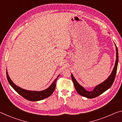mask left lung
Wrapping results in <instances>:
<instances>
[{"label":"left lung","instance_id":"obj_1","mask_svg":"<svg viewBox=\"0 0 122 122\" xmlns=\"http://www.w3.org/2000/svg\"><path fill=\"white\" fill-rule=\"evenodd\" d=\"M116 46V59L115 66L113 67L112 72L109 77L107 80H105L104 82H102L98 85L96 86L95 88L92 91H87L82 86L78 83L76 81L75 77H74L73 74H71V79L73 80V82L75 86L76 91L80 95L85 97L88 98H93L97 97L101 94L103 93L106 90L109 89L110 88L112 84L113 83V81L115 80V76L116 74L117 66H118V49L116 45H115Z\"/></svg>","mask_w":122,"mask_h":122}]
</instances>
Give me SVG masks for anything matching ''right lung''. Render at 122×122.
I'll return each mask as SVG.
<instances>
[{"mask_svg":"<svg viewBox=\"0 0 122 122\" xmlns=\"http://www.w3.org/2000/svg\"><path fill=\"white\" fill-rule=\"evenodd\" d=\"M59 75H60L57 76V77L54 80L51 85L46 89L42 91H31L24 89L15 85L9 77L7 71H6L7 78L11 86L15 90V92H17L21 96L26 100L30 101H41L50 96L53 93L54 91L55 90V86H56V82Z\"/></svg>","mask_w":122,"mask_h":122,"instance_id":"1","label":"right lung"}]
</instances>
